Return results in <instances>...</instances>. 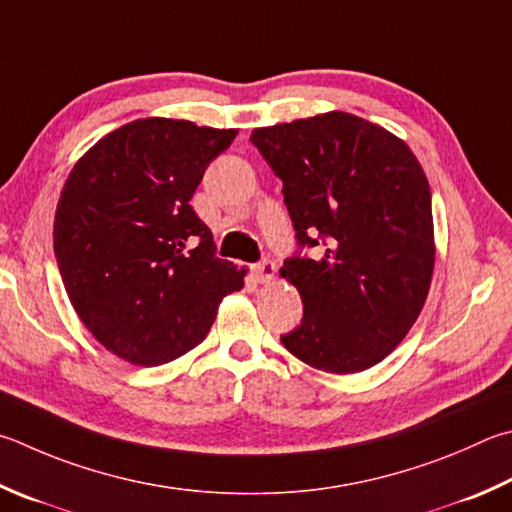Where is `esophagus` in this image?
Returning <instances> with one entry per match:
<instances>
[{
	"mask_svg": "<svg viewBox=\"0 0 512 512\" xmlns=\"http://www.w3.org/2000/svg\"><path fill=\"white\" fill-rule=\"evenodd\" d=\"M253 273H255V280L257 282H273L275 280V264L271 259H262V262L253 266Z\"/></svg>",
	"mask_w": 512,
	"mask_h": 512,
	"instance_id": "1",
	"label": "esophagus"
}]
</instances>
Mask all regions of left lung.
I'll return each mask as SVG.
<instances>
[{"mask_svg":"<svg viewBox=\"0 0 512 512\" xmlns=\"http://www.w3.org/2000/svg\"><path fill=\"white\" fill-rule=\"evenodd\" d=\"M250 141L284 183L297 239L280 273L304 315L282 345L329 374L374 367L430 291L432 194L421 163L401 138L345 111L259 127Z\"/></svg>","mask_w":512,"mask_h":512,"instance_id":"8db88e82","label":"left lung"}]
</instances>
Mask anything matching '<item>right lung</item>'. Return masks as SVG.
I'll return each mask as SVG.
<instances>
[{
  "label": "right lung",
  "mask_w": 512,
  "mask_h": 512,
  "mask_svg": "<svg viewBox=\"0 0 512 512\" xmlns=\"http://www.w3.org/2000/svg\"><path fill=\"white\" fill-rule=\"evenodd\" d=\"M237 129L141 118L91 147L64 183L53 250L64 288L102 347L156 367L208 336L246 268L215 255L190 199Z\"/></svg>",
  "instance_id": "right-lung-1"
}]
</instances>
